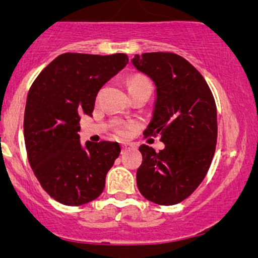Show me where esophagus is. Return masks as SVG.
Listing matches in <instances>:
<instances>
[{
  "mask_svg": "<svg viewBox=\"0 0 258 258\" xmlns=\"http://www.w3.org/2000/svg\"><path fill=\"white\" fill-rule=\"evenodd\" d=\"M128 148H130V146H128V145H122V146H121L122 152H123V151H126V150H128Z\"/></svg>",
  "mask_w": 258,
  "mask_h": 258,
  "instance_id": "obj_1",
  "label": "esophagus"
}]
</instances>
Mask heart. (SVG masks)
I'll return each instance as SVG.
<instances>
[{
	"instance_id": "obj_1",
	"label": "heart",
	"mask_w": 258,
	"mask_h": 258,
	"mask_svg": "<svg viewBox=\"0 0 258 258\" xmlns=\"http://www.w3.org/2000/svg\"><path fill=\"white\" fill-rule=\"evenodd\" d=\"M135 90H150L151 91V85L147 80L144 79V77H132L131 80L128 81V91H135ZM118 135L123 136L126 134L123 128L117 130Z\"/></svg>"
}]
</instances>
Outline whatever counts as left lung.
Instances as JSON below:
<instances>
[{
	"label": "left lung",
	"instance_id": "left-lung-1",
	"mask_svg": "<svg viewBox=\"0 0 258 258\" xmlns=\"http://www.w3.org/2000/svg\"><path fill=\"white\" fill-rule=\"evenodd\" d=\"M132 64L156 87L152 119L144 135H161L165 144L158 153L140 146L137 187L148 201L171 206L200 186L212 162L217 142L215 98L202 75L178 54H136Z\"/></svg>",
	"mask_w": 258,
	"mask_h": 258
}]
</instances>
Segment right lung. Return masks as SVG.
<instances>
[{
  "label": "right lung",
  "mask_w": 258,
  "mask_h": 258,
  "mask_svg": "<svg viewBox=\"0 0 258 258\" xmlns=\"http://www.w3.org/2000/svg\"><path fill=\"white\" fill-rule=\"evenodd\" d=\"M128 63L124 53H62L42 70L27 95L23 135L28 162L59 204L97 199L118 157L117 142H80L81 114L92 116L97 92Z\"/></svg>",
  "instance_id": "1"
}]
</instances>
